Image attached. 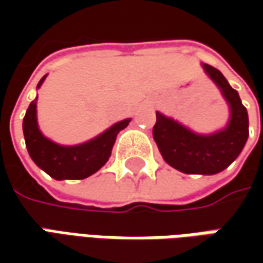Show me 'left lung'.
Wrapping results in <instances>:
<instances>
[{
    "label": "left lung",
    "instance_id": "left-lung-1",
    "mask_svg": "<svg viewBox=\"0 0 263 263\" xmlns=\"http://www.w3.org/2000/svg\"><path fill=\"white\" fill-rule=\"evenodd\" d=\"M203 67L230 104L231 120L227 128L211 136H199L159 112L154 126V139L165 162L184 174H217L226 170L238 157L249 136L248 109L237 90L215 67Z\"/></svg>",
    "mask_w": 263,
    "mask_h": 263
}]
</instances>
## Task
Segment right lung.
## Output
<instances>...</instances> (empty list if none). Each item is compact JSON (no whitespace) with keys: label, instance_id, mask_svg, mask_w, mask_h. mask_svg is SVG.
<instances>
[{"label":"right lung","instance_id":"add662e5","mask_svg":"<svg viewBox=\"0 0 263 263\" xmlns=\"http://www.w3.org/2000/svg\"><path fill=\"white\" fill-rule=\"evenodd\" d=\"M44 79L45 76L41 79L37 87L41 86ZM128 123L130 120L120 121L101 136L83 145L60 146L48 140L39 132L36 123V99H33L23 118V133L29 155L46 174L55 180H82L105 165L118 132L126 128Z\"/></svg>","mask_w":263,"mask_h":263}]
</instances>
